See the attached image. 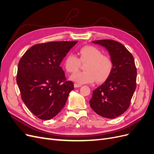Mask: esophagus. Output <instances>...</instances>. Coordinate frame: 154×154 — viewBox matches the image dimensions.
<instances>
[{"instance_id":"esophagus-1","label":"esophagus","mask_w":154,"mask_h":154,"mask_svg":"<svg viewBox=\"0 0 154 154\" xmlns=\"http://www.w3.org/2000/svg\"><path fill=\"white\" fill-rule=\"evenodd\" d=\"M82 86V85L80 84H77V83H74V87L75 88H78V87H80Z\"/></svg>"}]
</instances>
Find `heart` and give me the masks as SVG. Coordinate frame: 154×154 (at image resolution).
<instances>
[{
	"mask_svg": "<svg viewBox=\"0 0 154 154\" xmlns=\"http://www.w3.org/2000/svg\"><path fill=\"white\" fill-rule=\"evenodd\" d=\"M80 58L69 53L64 59L63 66L69 73L78 71L80 62L86 63L83 67L85 71L74 73L70 77L72 81L79 84L91 83L96 81L99 83L107 80L113 69V63L107 56L103 55L101 50L94 46H83L79 50Z\"/></svg>",
	"mask_w": 154,
	"mask_h": 154,
	"instance_id": "heart-1",
	"label": "heart"
}]
</instances>
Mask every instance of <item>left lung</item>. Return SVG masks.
I'll return each mask as SVG.
<instances>
[{"label": "left lung", "instance_id": "1", "mask_svg": "<svg viewBox=\"0 0 154 154\" xmlns=\"http://www.w3.org/2000/svg\"><path fill=\"white\" fill-rule=\"evenodd\" d=\"M109 51L113 63L110 76L93 91L89 103L96 114L109 119L128 109L136 88L137 70L132 54L121 43L112 40L93 41Z\"/></svg>", "mask_w": 154, "mask_h": 154}]
</instances>
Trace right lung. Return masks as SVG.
Returning <instances> with one entry per match:
<instances>
[{
	"instance_id": "add662e5",
	"label": "right lung",
	"mask_w": 154,
	"mask_h": 154,
	"mask_svg": "<svg viewBox=\"0 0 154 154\" xmlns=\"http://www.w3.org/2000/svg\"><path fill=\"white\" fill-rule=\"evenodd\" d=\"M78 41L50 42L32 46L18 65L17 82L24 104L37 118L49 120L66 103L74 84L60 63Z\"/></svg>"
}]
</instances>
